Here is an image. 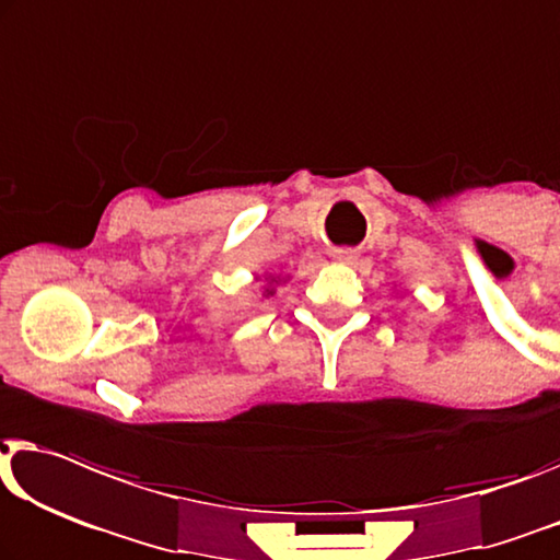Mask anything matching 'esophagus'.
<instances>
[{"label": "esophagus", "mask_w": 560, "mask_h": 560, "mask_svg": "<svg viewBox=\"0 0 560 560\" xmlns=\"http://www.w3.org/2000/svg\"><path fill=\"white\" fill-rule=\"evenodd\" d=\"M330 257H334L336 262H353L359 253H355L353 247H334L330 249Z\"/></svg>", "instance_id": "obj_1"}]
</instances>
